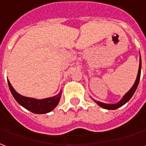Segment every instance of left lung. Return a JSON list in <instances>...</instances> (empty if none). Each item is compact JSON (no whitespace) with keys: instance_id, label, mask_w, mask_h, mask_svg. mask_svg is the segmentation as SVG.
<instances>
[{"instance_id":"8db88e82","label":"left lung","mask_w":146,"mask_h":146,"mask_svg":"<svg viewBox=\"0 0 146 146\" xmlns=\"http://www.w3.org/2000/svg\"><path fill=\"white\" fill-rule=\"evenodd\" d=\"M141 55H140L139 68H138L137 76V78H136L135 82H134L133 86L131 87V89L129 90L127 93L123 96L122 98H121L118 102H117V103H115V104H107V103H103V102L96 101V100H94V98H91L94 100L95 103L98 104L99 106H101L102 108H103V109H106V110H117V109H118L120 107H121L122 106H124L125 104H126V103L130 100V98L133 97V95L135 93L136 90H137V86H138V84H139L140 77H141Z\"/></svg>"}]
</instances>
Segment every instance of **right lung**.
Wrapping results in <instances>:
<instances>
[{"label":"right lung","mask_w":146,"mask_h":146,"mask_svg":"<svg viewBox=\"0 0 146 146\" xmlns=\"http://www.w3.org/2000/svg\"><path fill=\"white\" fill-rule=\"evenodd\" d=\"M8 85L11 91V94L13 96L15 100L18 102L19 105H21L27 110L36 114H44L53 110L60 102L61 93H62L60 90V93L56 94V96L44 98V99H36V98L25 97L18 94L13 89V87L12 86L9 80H8Z\"/></svg>","instance_id":"1"}]
</instances>
